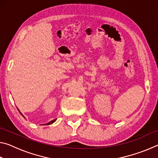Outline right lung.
Returning a JSON list of instances; mask_svg holds the SVG:
<instances>
[{"instance_id": "obj_1", "label": "right lung", "mask_w": 158, "mask_h": 158, "mask_svg": "<svg viewBox=\"0 0 158 158\" xmlns=\"http://www.w3.org/2000/svg\"><path fill=\"white\" fill-rule=\"evenodd\" d=\"M21 115H22V114H21ZM22 116H23V115H22ZM56 121V119H54V120H53V121H50L49 123H47V125H50V124H52V123H54Z\"/></svg>"}]
</instances>
